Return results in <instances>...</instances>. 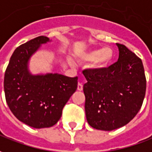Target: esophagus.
<instances>
[{"label":"esophagus","mask_w":152,"mask_h":152,"mask_svg":"<svg viewBox=\"0 0 152 152\" xmlns=\"http://www.w3.org/2000/svg\"><path fill=\"white\" fill-rule=\"evenodd\" d=\"M77 89H78V91H82L83 90V84L81 83H78V88H77Z\"/></svg>","instance_id":"1"}]
</instances>
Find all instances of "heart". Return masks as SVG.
<instances>
[{
    "mask_svg": "<svg viewBox=\"0 0 152 152\" xmlns=\"http://www.w3.org/2000/svg\"><path fill=\"white\" fill-rule=\"evenodd\" d=\"M79 58L83 61H92V68L95 70H103L109 67L115 58V51L113 48L105 46L103 48H96L79 54ZM70 64L74 62L69 58Z\"/></svg>",
    "mask_w": 152,
    "mask_h": 152,
    "instance_id": "1",
    "label": "heart"
}]
</instances>
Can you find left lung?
I'll use <instances>...</instances> for the list:
<instances>
[{
	"label": "left lung",
	"instance_id": "obj_1",
	"mask_svg": "<svg viewBox=\"0 0 152 152\" xmlns=\"http://www.w3.org/2000/svg\"><path fill=\"white\" fill-rule=\"evenodd\" d=\"M117 46L118 62L100 71H83L87 80L83 85L87 121L98 130L112 131L126 125L141 109L146 94L142 59L125 45Z\"/></svg>",
	"mask_w": 152,
	"mask_h": 152
}]
</instances>
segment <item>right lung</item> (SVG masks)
I'll return each instance as SVG.
<instances>
[{"label":"right lung","instance_id":"obj_1","mask_svg":"<svg viewBox=\"0 0 152 152\" xmlns=\"http://www.w3.org/2000/svg\"><path fill=\"white\" fill-rule=\"evenodd\" d=\"M50 41L46 36H39L19 46L11 55L5 73L7 105L18 120L34 128L56 124L64 107L78 87V77L30 72L31 57L42 45Z\"/></svg>","mask_w":152,"mask_h":152}]
</instances>
